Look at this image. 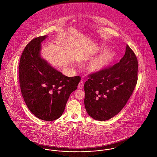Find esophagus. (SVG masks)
I'll use <instances>...</instances> for the list:
<instances>
[{"label":"esophagus","mask_w":157,"mask_h":157,"mask_svg":"<svg viewBox=\"0 0 157 157\" xmlns=\"http://www.w3.org/2000/svg\"><path fill=\"white\" fill-rule=\"evenodd\" d=\"M83 86H84V82L83 81H80L78 86V88L79 89H82L83 88Z\"/></svg>","instance_id":"esophagus-1"}]
</instances>
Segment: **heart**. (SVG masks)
<instances>
[{
	"mask_svg": "<svg viewBox=\"0 0 157 157\" xmlns=\"http://www.w3.org/2000/svg\"><path fill=\"white\" fill-rule=\"evenodd\" d=\"M113 56L114 54L111 51L103 52L89 64L88 70L92 72H98L101 70L111 61Z\"/></svg>",
	"mask_w": 157,
	"mask_h": 157,
	"instance_id": "b5f03b06",
	"label": "heart"
}]
</instances>
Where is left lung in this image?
I'll list each match as a JSON object with an SVG mask.
<instances>
[{
    "instance_id": "left-lung-1",
    "label": "left lung",
    "mask_w": 157,
    "mask_h": 157,
    "mask_svg": "<svg viewBox=\"0 0 157 157\" xmlns=\"http://www.w3.org/2000/svg\"><path fill=\"white\" fill-rule=\"evenodd\" d=\"M137 57L127 44L120 62L88 75L84 105L93 119L105 121L117 115L132 96L138 81Z\"/></svg>"
}]
</instances>
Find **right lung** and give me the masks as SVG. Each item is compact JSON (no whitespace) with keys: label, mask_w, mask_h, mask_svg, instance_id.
<instances>
[{"label":"right lung","mask_w":157,"mask_h":157,"mask_svg":"<svg viewBox=\"0 0 157 157\" xmlns=\"http://www.w3.org/2000/svg\"><path fill=\"white\" fill-rule=\"evenodd\" d=\"M47 35L32 40L24 48L19 65L22 95L30 112L45 121L63 114L70 94L76 90L81 77H67L41 58V42Z\"/></svg>","instance_id":"right-lung-1"}]
</instances>
